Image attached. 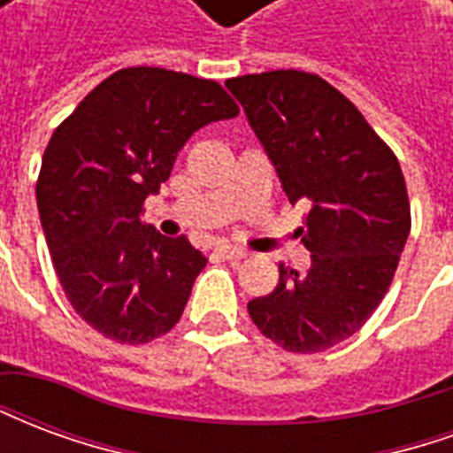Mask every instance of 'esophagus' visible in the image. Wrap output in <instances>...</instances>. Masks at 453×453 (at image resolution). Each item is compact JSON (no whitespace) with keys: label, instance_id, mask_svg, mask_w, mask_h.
Listing matches in <instances>:
<instances>
[{"label":"esophagus","instance_id":"obj_1","mask_svg":"<svg viewBox=\"0 0 453 453\" xmlns=\"http://www.w3.org/2000/svg\"><path fill=\"white\" fill-rule=\"evenodd\" d=\"M216 252H218V257L230 259V262H237V259H245L247 257L245 250H235V247H218Z\"/></svg>","mask_w":453,"mask_h":453}]
</instances>
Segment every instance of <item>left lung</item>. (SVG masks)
<instances>
[{"label":"left lung","instance_id":"obj_1","mask_svg":"<svg viewBox=\"0 0 453 453\" xmlns=\"http://www.w3.org/2000/svg\"><path fill=\"white\" fill-rule=\"evenodd\" d=\"M274 162L311 269L279 265L272 294L247 303L257 330L286 351L315 354L347 340L379 308L410 235V198L393 150L323 77L272 70L227 80Z\"/></svg>","mask_w":453,"mask_h":453}]
</instances>
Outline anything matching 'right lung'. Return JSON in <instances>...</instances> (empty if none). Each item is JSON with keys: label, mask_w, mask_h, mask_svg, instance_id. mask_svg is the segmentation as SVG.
<instances>
[{"label": "right lung", "mask_w": 453, "mask_h": 453, "mask_svg": "<svg viewBox=\"0 0 453 453\" xmlns=\"http://www.w3.org/2000/svg\"><path fill=\"white\" fill-rule=\"evenodd\" d=\"M240 106L213 80L165 67H123L55 128L35 201L55 274L74 313L120 344L167 334L206 257L140 216L179 150Z\"/></svg>", "instance_id": "1"}]
</instances>
